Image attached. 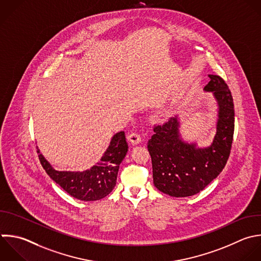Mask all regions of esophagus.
<instances>
[{
    "label": "esophagus",
    "mask_w": 261,
    "mask_h": 261,
    "mask_svg": "<svg viewBox=\"0 0 261 261\" xmlns=\"http://www.w3.org/2000/svg\"><path fill=\"white\" fill-rule=\"evenodd\" d=\"M127 140H128L133 145H137V144H140V143H141L142 138H141V136H140L138 133H130V134L127 136Z\"/></svg>",
    "instance_id": "obj_1"
}]
</instances>
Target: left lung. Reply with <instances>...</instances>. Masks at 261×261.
Masks as SVG:
<instances>
[{
  "instance_id": "left-lung-1",
  "label": "left lung",
  "mask_w": 261,
  "mask_h": 261,
  "mask_svg": "<svg viewBox=\"0 0 261 261\" xmlns=\"http://www.w3.org/2000/svg\"><path fill=\"white\" fill-rule=\"evenodd\" d=\"M205 92H212L218 105L216 134L209 147L199 148L185 142L179 135L178 117L154 126L148 141L152 159L153 182L162 193L172 197H189L202 191L224 168L228 159L234 110L230 91L218 75L209 74Z\"/></svg>"
}]
</instances>
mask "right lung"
I'll return each mask as SVG.
<instances>
[{
	"instance_id": "1",
	"label": "right lung",
	"mask_w": 261,
	"mask_h": 261,
	"mask_svg": "<svg viewBox=\"0 0 261 261\" xmlns=\"http://www.w3.org/2000/svg\"><path fill=\"white\" fill-rule=\"evenodd\" d=\"M127 151L124 132H119L112 137L100 162L81 172L55 170L38 149L39 159L48 175L66 193L82 201L100 200L114 189L119 164Z\"/></svg>"
}]
</instances>
